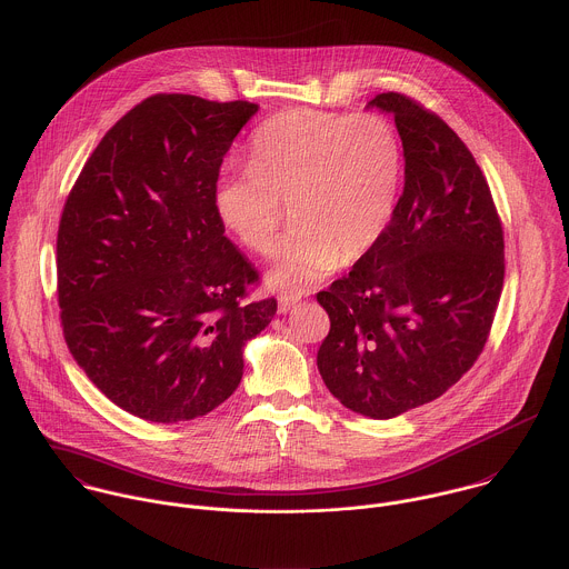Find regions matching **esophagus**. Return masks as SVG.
Returning a JSON list of instances; mask_svg holds the SVG:
<instances>
[{"label": "esophagus", "mask_w": 569, "mask_h": 569, "mask_svg": "<svg viewBox=\"0 0 569 569\" xmlns=\"http://www.w3.org/2000/svg\"><path fill=\"white\" fill-rule=\"evenodd\" d=\"M297 303H299V297H297V295H281V297H279V312L286 315V312H290Z\"/></svg>", "instance_id": "obj_1"}]
</instances>
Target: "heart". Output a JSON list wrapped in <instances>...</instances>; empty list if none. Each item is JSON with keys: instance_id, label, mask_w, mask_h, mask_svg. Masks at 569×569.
Segmentation results:
<instances>
[{"instance_id": "obj_1", "label": "heart", "mask_w": 569, "mask_h": 569, "mask_svg": "<svg viewBox=\"0 0 569 569\" xmlns=\"http://www.w3.org/2000/svg\"><path fill=\"white\" fill-rule=\"evenodd\" d=\"M402 162L400 136L385 116L297 108L254 131L250 164L218 176L213 207L241 246L268 254L288 202L295 224L268 283L299 292L378 243L398 204Z\"/></svg>"}]
</instances>
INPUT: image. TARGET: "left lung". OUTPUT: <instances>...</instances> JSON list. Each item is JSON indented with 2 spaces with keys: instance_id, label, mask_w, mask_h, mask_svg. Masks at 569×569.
Segmentation results:
<instances>
[{
  "instance_id": "1",
  "label": "left lung",
  "mask_w": 569,
  "mask_h": 569,
  "mask_svg": "<svg viewBox=\"0 0 569 569\" xmlns=\"http://www.w3.org/2000/svg\"><path fill=\"white\" fill-rule=\"evenodd\" d=\"M367 108L396 120L405 189L378 243L317 295L330 317L317 365L342 407L389 420L440 398L479 358L503 288V228L440 116L398 92Z\"/></svg>"
}]
</instances>
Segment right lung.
Masks as SVG:
<instances>
[{"mask_svg":"<svg viewBox=\"0 0 569 569\" xmlns=\"http://www.w3.org/2000/svg\"><path fill=\"white\" fill-rule=\"evenodd\" d=\"M259 106L156 94L103 136L57 234L70 353L131 416L176 425L237 389L243 345L277 312L241 303L257 270L224 234L213 187Z\"/></svg>","mask_w":569,"mask_h":569,"instance_id":"1","label":"right lung"}]
</instances>
